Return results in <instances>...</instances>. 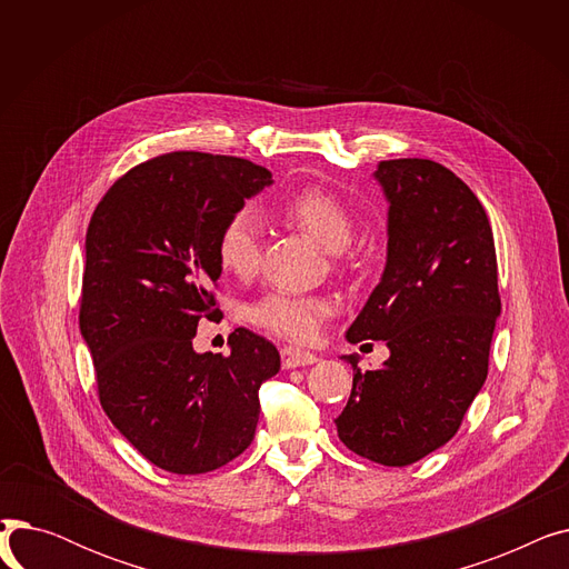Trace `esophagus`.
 <instances>
[{
  "label": "esophagus",
  "instance_id": "esophagus-1",
  "mask_svg": "<svg viewBox=\"0 0 569 569\" xmlns=\"http://www.w3.org/2000/svg\"><path fill=\"white\" fill-rule=\"evenodd\" d=\"M281 362L283 369H297V367H309L316 365L318 357L309 350H300V348H283L281 350Z\"/></svg>",
  "mask_w": 569,
  "mask_h": 569
}]
</instances>
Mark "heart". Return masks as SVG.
I'll list each match as a JSON object with an SVG mask.
<instances>
[{
  "label": "heart",
  "instance_id": "b5f03b06",
  "mask_svg": "<svg viewBox=\"0 0 569 569\" xmlns=\"http://www.w3.org/2000/svg\"><path fill=\"white\" fill-rule=\"evenodd\" d=\"M279 214L290 226L309 232L316 242L335 253L339 262L348 258L346 247L352 239L355 221L348 204L332 191L322 187H307L283 200ZM262 226L251 207H239L219 230L217 256L228 274L237 279H251L260 267ZM337 305L330 297L274 290L251 305L249 320L288 341L309 343L318 337L327 318H332Z\"/></svg>",
  "mask_w": 569,
  "mask_h": 569
}]
</instances>
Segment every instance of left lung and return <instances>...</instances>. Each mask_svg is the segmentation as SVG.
I'll use <instances>...</instances> for the list:
<instances>
[{
  "label": "left lung",
  "mask_w": 569,
  "mask_h": 569,
  "mask_svg": "<svg viewBox=\"0 0 569 569\" xmlns=\"http://www.w3.org/2000/svg\"><path fill=\"white\" fill-rule=\"evenodd\" d=\"M387 262L346 339L385 341L376 371L352 365L337 417L341 442L369 461L410 466L450 440L489 373L500 316L493 232L477 196L429 159L380 161Z\"/></svg>",
  "instance_id": "8db88e82"
}]
</instances>
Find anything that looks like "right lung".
Segmentation results:
<instances>
[{"instance_id":"obj_1","label":"right lung","mask_w":569,"mask_h":569,"mask_svg":"<svg viewBox=\"0 0 569 569\" xmlns=\"http://www.w3.org/2000/svg\"><path fill=\"white\" fill-rule=\"evenodd\" d=\"M272 172L237 157L170 152L131 168L97 204L84 239L80 335L99 401L136 450L177 475L217 470L253 440L274 343L237 327L230 355L196 352L221 311L217 239Z\"/></svg>"}]
</instances>
